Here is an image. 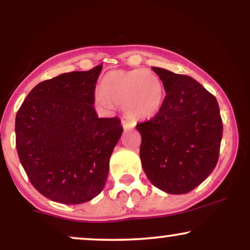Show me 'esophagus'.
<instances>
[{"mask_svg":"<svg viewBox=\"0 0 250 250\" xmlns=\"http://www.w3.org/2000/svg\"><path fill=\"white\" fill-rule=\"evenodd\" d=\"M135 123L131 122V121H127V120H122V127L125 129H130V128H134Z\"/></svg>","mask_w":250,"mask_h":250,"instance_id":"obj_1","label":"esophagus"}]
</instances>
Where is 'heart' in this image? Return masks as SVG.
Returning a JSON list of instances; mask_svg holds the SVG:
<instances>
[{
	"label": "heart",
	"mask_w": 250,
	"mask_h": 250,
	"mask_svg": "<svg viewBox=\"0 0 250 250\" xmlns=\"http://www.w3.org/2000/svg\"><path fill=\"white\" fill-rule=\"evenodd\" d=\"M95 100L103 108L120 105L133 119H150L162 107L165 88L150 70H114L103 77Z\"/></svg>",
	"instance_id": "b5f03b06"
}]
</instances>
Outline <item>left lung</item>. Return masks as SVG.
I'll return each mask as SVG.
<instances>
[{"instance_id": "8db88e82", "label": "left lung", "mask_w": 250, "mask_h": 250, "mask_svg": "<svg viewBox=\"0 0 250 250\" xmlns=\"http://www.w3.org/2000/svg\"><path fill=\"white\" fill-rule=\"evenodd\" d=\"M153 70L167 94L159 113L136 125L142 168L156 188L186 194L207 179L219 160L223 131L219 103L193 77Z\"/></svg>"}]
</instances>
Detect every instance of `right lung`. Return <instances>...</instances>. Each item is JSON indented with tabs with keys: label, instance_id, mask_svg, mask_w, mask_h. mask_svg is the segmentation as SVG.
I'll return each mask as SVG.
<instances>
[{
	"label": "right lung",
	"instance_id": "1",
	"mask_svg": "<svg viewBox=\"0 0 250 250\" xmlns=\"http://www.w3.org/2000/svg\"><path fill=\"white\" fill-rule=\"evenodd\" d=\"M102 65L45 80L33 88L16 114V149L37 191L63 205H80L103 190L109 159L123 128L101 119L95 87Z\"/></svg>",
	"mask_w": 250,
	"mask_h": 250
}]
</instances>
